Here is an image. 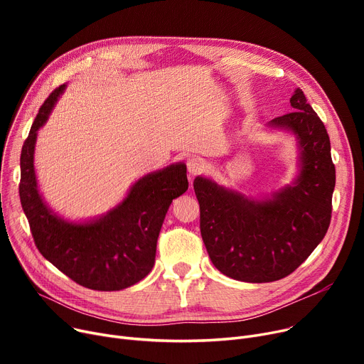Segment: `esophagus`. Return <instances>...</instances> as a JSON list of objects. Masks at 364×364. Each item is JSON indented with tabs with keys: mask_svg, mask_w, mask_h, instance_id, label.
Returning <instances> with one entry per match:
<instances>
[{
	"mask_svg": "<svg viewBox=\"0 0 364 364\" xmlns=\"http://www.w3.org/2000/svg\"><path fill=\"white\" fill-rule=\"evenodd\" d=\"M187 169H188V174L192 177H196V176H200L202 172L206 171V162L202 159V158H190L187 161Z\"/></svg>",
	"mask_w": 364,
	"mask_h": 364,
	"instance_id": "34e87169",
	"label": "esophagus"
}]
</instances>
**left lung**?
<instances>
[{
    "instance_id": "left-lung-1",
    "label": "left lung",
    "mask_w": 364,
    "mask_h": 364,
    "mask_svg": "<svg viewBox=\"0 0 364 364\" xmlns=\"http://www.w3.org/2000/svg\"><path fill=\"white\" fill-rule=\"evenodd\" d=\"M292 113L267 127L295 136L298 174L272 196L250 198L206 177H196L200 235L217 269L247 283L289 276L326 235L335 188V165L324 124L302 90L291 97Z\"/></svg>"
}]
</instances>
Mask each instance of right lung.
Masks as SVG:
<instances>
[{"mask_svg": "<svg viewBox=\"0 0 364 364\" xmlns=\"http://www.w3.org/2000/svg\"><path fill=\"white\" fill-rule=\"evenodd\" d=\"M66 84L41 106L21 155V202L38 251L73 282L94 291H121L144 279L155 265L156 242L171 202L187 187L186 164L177 162L139 178L122 202L85 221L57 215L38 188L33 155Z\"/></svg>", "mask_w": 364, "mask_h": 364, "instance_id": "obj_1", "label": "right lung"}]
</instances>
